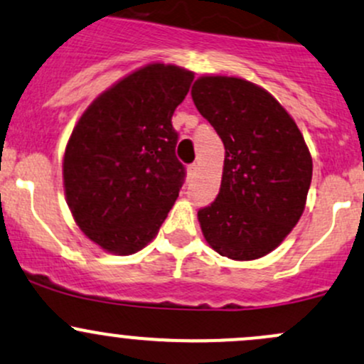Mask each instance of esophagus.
Returning a JSON list of instances; mask_svg holds the SVG:
<instances>
[{
    "instance_id": "esophagus-1",
    "label": "esophagus",
    "mask_w": 364,
    "mask_h": 364,
    "mask_svg": "<svg viewBox=\"0 0 364 364\" xmlns=\"http://www.w3.org/2000/svg\"><path fill=\"white\" fill-rule=\"evenodd\" d=\"M197 171H198V166H197V164H190L188 169H186V172H188L190 178H193V176L197 174Z\"/></svg>"
}]
</instances>
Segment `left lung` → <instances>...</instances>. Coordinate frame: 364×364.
<instances>
[{
    "label": "left lung",
    "mask_w": 364,
    "mask_h": 364,
    "mask_svg": "<svg viewBox=\"0 0 364 364\" xmlns=\"http://www.w3.org/2000/svg\"><path fill=\"white\" fill-rule=\"evenodd\" d=\"M192 99L225 144L220 193L197 214L204 239L235 262L262 258L304 214L312 179L307 143L281 102L244 78L204 75Z\"/></svg>",
    "instance_id": "1"
}]
</instances>
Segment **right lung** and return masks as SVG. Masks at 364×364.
<instances>
[{
  "instance_id": "right-lung-1",
  "label": "right lung",
  "mask_w": 364,
  "mask_h": 364,
  "mask_svg": "<svg viewBox=\"0 0 364 364\" xmlns=\"http://www.w3.org/2000/svg\"><path fill=\"white\" fill-rule=\"evenodd\" d=\"M193 73L151 63L99 94L73 129L63 160L68 208L80 230L112 255L159 233L185 178L172 114Z\"/></svg>"
}]
</instances>
